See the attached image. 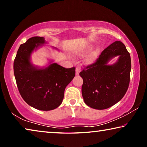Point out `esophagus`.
I'll use <instances>...</instances> for the list:
<instances>
[{"instance_id": "1", "label": "esophagus", "mask_w": 147, "mask_h": 147, "mask_svg": "<svg viewBox=\"0 0 147 147\" xmlns=\"http://www.w3.org/2000/svg\"><path fill=\"white\" fill-rule=\"evenodd\" d=\"M80 72V68H78V67H76V75H78Z\"/></svg>"}]
</instances>
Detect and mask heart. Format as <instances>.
Returning a JSON list of instances; mask_svg holds the SVG:
<instances>
[{
  "mask_svg": "<svg viewBox=\"0 0 147 147\" xmlns=\"http://www.w3.org/2000/svg\"><path fill=\"white\" fill-rule=\"evenodd\" d=\"M92 49H93V45L91 44H86L85 45L77 47L73 51V53L76 56H83L85 54L88 53ZM99 52H100V50L98 48L93 50L86 56L85 59H84V62L87 64L93 63L97 59Z\"/></svg>",
  "mask_w": 147,
  "mask_h": 147,
  "instance_id": "1",
  "label": "heart"
}]
</instances>
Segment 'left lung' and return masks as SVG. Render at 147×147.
I'll list each match as a JSON object with an SVG mask.
<instances>
[{"label":"left lung","instance_id":"1","mask_svg":"<svg viewBox=\"0 0 147 147\" xmlns=\"http://www.w3.org/2000/svg\"><path fill=\"white\" fill-rule=\"evenodd\" d=\"M119 57L115 64L108 62ZM131 58L124 45L116 41L99 56L95 63L80 73L83 79L82 94L86 105L104 109L120 101L127 91L130 79Z\"/></svg>","mask_w":147,"mask_h":147}]
</instances>
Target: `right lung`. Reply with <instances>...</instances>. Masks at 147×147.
<instances>
[{
  "label": "right lung",
  "mask_w": 147,
  "mask_h": 147,
  "mask_svg": "<svg viewBox=\"0 0 147 147\" xmlns=\"http://www.w3.org/2000/svg\"><path fill=\"white\" fill-rule=\"evenodd\" d=\"M46 43L43 37L28 39L20 45L13 62L15 78L22 98L29 106L43 111L53 110L60 105L65 89L75 76V67L64 68L53 61L44 67L32 64V53Z\"/></svg>",
  "instance_id": "1"
}]
</instances>
